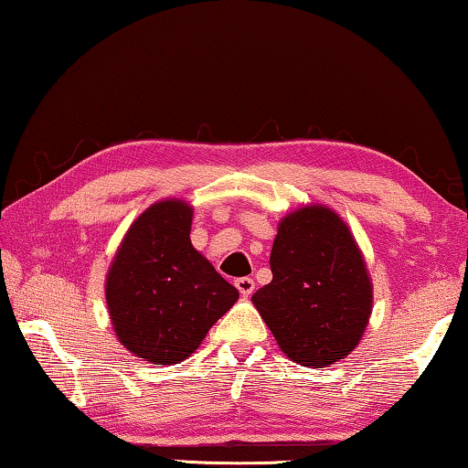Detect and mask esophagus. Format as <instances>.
<instances>
[{"mask_svg": "<svg viewBox=\"0 0 468 468\" xmlns=\"http://www.w3.org/2000/svg\"><path fill=\"white\" fill-rule=\"evenodd\" d=\"M235 287L239 289L241 298H250V295L254 293L256 283H254V279H251V277H241V279L235 281Z\"/></svg>", "mask_w": 468, "mask_h": 468, "instance_id": "obj_1", "label": "esophagus"}]
</instances>
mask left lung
Instances as JSON below:
<instances>
[{
    "label": "left lung",
    "instance_id": "left-lung-1",
    "mask_svg": "<svg viewBox=\"0 0 468 468\" xmlns=\"http://www.w3.org/2000/svg\"><path fill=\"white\" fill-rule=\"evenodd\" d=\"M271 271L251 302L287 358L323 368L354 352L373 313V283L335 210L310 204L281 218Z\"/></svg>",
    "mask_w": 468,
    "mask_h": 468
}]
</instances>
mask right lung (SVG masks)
Returning <instances> with one entry per match:
<instances>
[{"instance_id":"add662e5","label":"right lung","mask_w":468,"mask_h":468,"mask_svg":"<svg viewBox=\"0 0 468 468\" xmlns=\"http://www.w3.org/2000/svg\"><path fill=\"white\" fill-rule=\"evenodd\" d=\"M194 207L160 199L133 220L106 274L114 333L150 365H179L239 298L191 246Z\"/></svg>"}]
</instances>
